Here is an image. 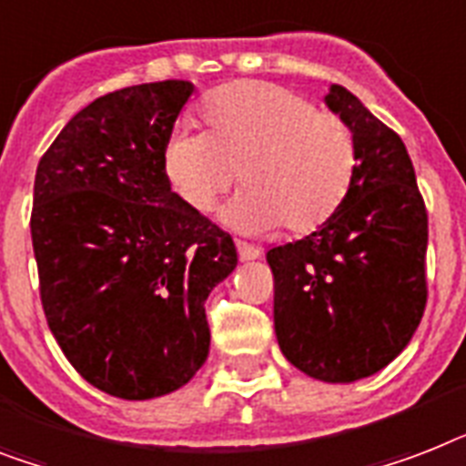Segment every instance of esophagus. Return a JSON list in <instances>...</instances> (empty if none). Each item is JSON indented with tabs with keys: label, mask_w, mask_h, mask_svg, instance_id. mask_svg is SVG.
<instances>
[{
	"label": "esophagus",
	"mask_w": 466,
	"mask_h": 466,
	"mask_svg": "<svg viewBox=\"0 0 466 466\" xmlns=\"http://www.w3.org/2000/svg\"><path fill=\"white\" fill-rule=\"evenodd\" d=\"M237 253H239L241 260H253V258H258V256H260L258 248H256V246H251V244H246V241H237Z\"/></svg>",
	"instance_id": "34e87169"
}]
</instances>
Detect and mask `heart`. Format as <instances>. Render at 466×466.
I'll return each instance as SVG.
<instances>
[{"instance_id": "b5f03b06", "label": "heart", "mask_w": 466, "mask_h": 466, "mask_svg": "<svg viewBox=\"0 0 466 466\" xmlns=\"http://www.w3.org/2000/svg\"><path fill=\"white\" fill-rule=\"evenodd\" d=\"M206 131H174L162 172L194 213H210L239 172L246 188L229 220L246 229L304 237L330 220L357 179V138L344 119L294 90L234 81L200 105Z\"/></svg>"}]
</instances>
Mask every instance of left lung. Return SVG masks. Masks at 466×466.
Instances as JSON below:
<instances>
[{
	"instance_id": "1",
	"label": "left lung",
	"mask_w": 466,
	"mask_h": 466,
	"mask_svg": "<svg viewBox=\"0 0 466 466\" xmlns=\"http://www.w3.org/2000/svg\"><path fill=\"white\" fill-rule=\"evenodd\" d=\"M325 102L357 138L354 187L320 229L266 258L287 361L325 383H351L390 364L421 323L429 213L402 138L342 86Z\"/></svg>"
}]
</instances>
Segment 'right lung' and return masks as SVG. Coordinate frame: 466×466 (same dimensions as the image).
<instances>
[{
  "mask_svg": "<svg viewBox=\"0 0 466 466\" xmlns=\"http://www.w3.org/2000/svg\"><path fill=\"white\" fill-rule=\"evenodd\" d=\"M191 81L141 83L83 107L37 162L30 237L64 357L122 400L167 395L208 359L206 299L237 268L232 237L162 172Z\"/></svg>",
  "mask_w": 466,
  "mask_h": 466,
  "instance_id": "1",
  "label": "right lung"
}]
</instances>
